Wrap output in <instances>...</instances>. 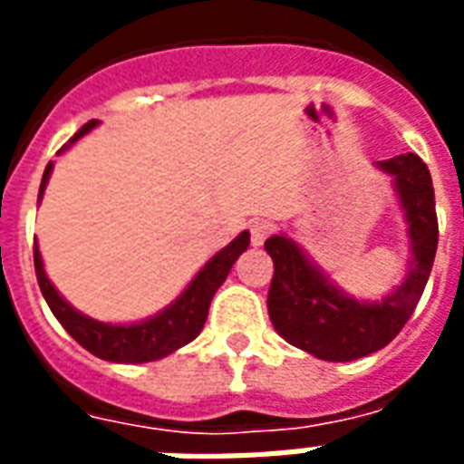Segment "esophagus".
Here are the masks:
<instances>
[{
  "label": "esophagus",
  "mask_w": 464,
  "mask_h": 464,
  "mask_svg": "<svg viewBox=\"0 0 464 464\" xmlns=\"http://www.w3.org/2000/svg\"><path fill=\"white\" fill-rule=\"evenodd\" d=\"M273 226L268 221H253L251 223V243L253 246H263V241L271 236Z\"/></svg>",
  "instance_id": "1"
}]
</instances>
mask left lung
Listing matches in <instances>:
<instances>
[{
    "instance_id": "left-lung-1",
    "label": "left lung",
    "mask_w": 464,
    "mask_h": 464,
    "mask_svg": "<svg viewBox=\"0 0 464 464\" xmlns=\"http://www.w3.org/2000/svg\"><path fill=\"white\" fill-rule=\"evenodd\" d=\"M375 166L392 176L410 238L405 281L382 301L348 295L285 233L266 241L276 268L268 291L273 328L283 341L331 362L365 358L402 331L425 291L438 251L435 191L428 166L415 153H400Z\"/></svg>"
}]
</instances>
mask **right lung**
<instances>
[{
	"instance_id": "1",
	"label": "right lung",
	"mask_w": 464,
	"mask_h": 464,
	"mask_svg": "<svg viewBox=\"0 0 464 464\" xmlns=\"http://www.w3.org/2000/svg\"><path fill=\"white\" fill-rule=\"evenodd\" d=\"M96 123L99 121H89L86 126H82L69 139V143L62 146L59 153H64L72 143H76L84 133L92 131ZM52 169H54V163L49 161L44 176H42V186H39V201L44 196ZM248 243H251V233H238L226 248H221L213 258H208V263L193 276V281L183 288L176 301L169 303L163 311L146 318V321L126 323V325L94 321V318L76 311L72 303H66L54 288V283L46 278L44 261H42V253H39V246L34 241L36 281H39L44 301L49 303V308L56 315V321L62 323L64 331L92 355L109 360V362H151V360L171 355L173 350L183 348L186 343H191L203 331L213 295L221 288L226 276L231 273L233 263L238 261V256L248 248Z\"/></svg>"
}]
</instances>
